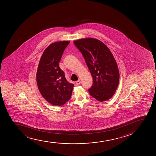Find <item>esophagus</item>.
<instances>
[{
    "instance_id": "esophagus-1",
    "label": "esophagus",
    "mask_w": 156,
    "mask_h": 156,
    "mask_svg": "<svg viewBox=\"0 0 156 156\" xmlns=\"http://www.w3.org/2000/svg\"><path fill=\"white\" fill-rule=\"evenodd\" d=\"M80 84H81V81L80 80H79L78 81L76 82V84L77 85H79Z\"/></svg>"
}]
</instances>
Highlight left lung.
Returning a JSON list of instances; mask_svg holds the SVG:
<instances>
[{
	"label": "left lung",
	"mask_w": 156,
	"mask_h": 156,
	"mask_svg": "<svg viewBox=\"0 0 156 156\" xmlns=\"http://www.w3.org/2000/svg\"><path fill=\"white\" fill-rule=\"evenodd\" d=\"M84 57L93 79L88 90L90 95L99 101L111 98L119 83L120 74L111 51L99 40L86 38L73 41Z\"/></svg>",
	"instance_id": "1"
}]
</instances>
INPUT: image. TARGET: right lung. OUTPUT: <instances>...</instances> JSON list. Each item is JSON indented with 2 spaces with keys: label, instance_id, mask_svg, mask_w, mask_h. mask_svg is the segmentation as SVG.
<instances>
[{
  "label": "right lung",
  "instance_id": "1",
  "mask_svg": "<svg viewBox=\"0 0 156 156\" xmlns=\"http://www.w3.org/2000/svg\"><path fill=\"white\" fill-rule=\"evenodd\" d=\"M70 43L56 41L45 49L40 59L36 73L38 88L45 100L54 106H62L71 97L74 84L69 83L59 62Z\"/></svg>",
  "mask_w": 156,
  "mask_h": 156
}]
</instances>
